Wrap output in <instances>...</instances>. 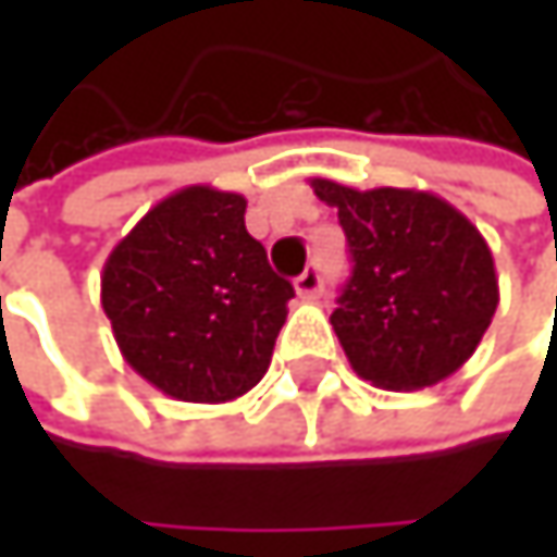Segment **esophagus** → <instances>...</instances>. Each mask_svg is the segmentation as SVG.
Instances as JSON below:
<instances>
[{
  "mask_svg": "<svg viewBox=\"0 0 557 557\" xmlns=\"http://www.w3.org/2000/svg\"><path fill=\"white\" fill-rule=\"evenodd\" d=\"M293 283H296L299 299H315V296L322 293V286H325V280H322V271H319V268H306V271L293 280Z\"/></svg>",
  "mask_w": 557,
  "mask_h": 557,
  "instance_id": "obj_1",
  "label": "esophagus"
}]
</instances>
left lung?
<instances>
[{"mask_svg": "<svg viewBox=\"0 0 557 557\" xmlns=\"http://www.w3.org/2000/svg\"><path fill=\"white\" fill-rule=\"evenodd\" d=\"M338 209L351 277L332 329L358 377L422 389L451 377L481 345L500 302L494 255L451 202L422 189H355L309 180Z\"/></svg>", "mask_w": 557, "mask_h": 557, "instance_id": "8db88e82", "label": "left lung"}]
</instances>
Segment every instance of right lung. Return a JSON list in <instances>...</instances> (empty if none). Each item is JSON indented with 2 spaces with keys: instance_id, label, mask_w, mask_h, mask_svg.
I'll list each match as a JSON object with an SVG mask.
<instances>
[{
  "instance_id": "right-lung-1",
  "label": "right lung",
  "mask_w": 557,
  "mask_h": 557,
  "mask_svg": "<svg viewBox=\"0 0 557 557\" xmlns=\"http://www.w3.org/2000/svg\"><path fill=\"white\" fill-rule=\"evenodd\" d=\"M245 196L170 193L112 248L102 309L122 358L183 403H228L271 364L293 283L245 228Z\"/></svg>"
}]
</instances>
